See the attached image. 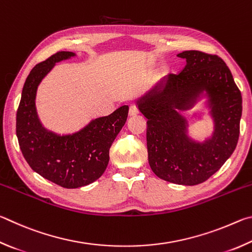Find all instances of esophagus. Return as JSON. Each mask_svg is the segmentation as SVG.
Returning a JSON list of instances; mask_svg holds the SVG:
<instances>
[{
  "label": "esophagus",
  "mask_w": 252,
  "mask_h": 252,
  "mask_svg": "<svg viewBox=\"0 0 252 252\" xmlns=\"http://www.w3.org/2000/svg\"><path fill=\"white\" fill-rule=\"evenodd\" d=\"M138 113H139V110H138L137 106L130 105V107H129V116H135V115H138Z\"/></svg>",
  "instance_id": "1"
}]
</instances>
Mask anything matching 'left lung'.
<instances>
[{
	"label": "left lung",
	"instance_id": "1",
	"mask_svg": "<svg viewBox=\"0 0 252 252\" xmlns=\"http://www.w3.org/2000/svg\"><path fill=\"white\" fill-rule=\"evenodd\" d=\"M186 66L169 74L137 100L147 121L148 162L157 177L193 186L220 169L236 149L240 133L242 97L226 63L217 55L185 51ZM206 92L214 119L213 135L196 142L187 135L179 112L191 109Z\"/></svg>",
	"mask_w": 252,
	"mask_h": 252
}]
</instances>
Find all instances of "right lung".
<instances>
[{
	"instance_id": "1",
	"label": "right lung",
	"mask_w": 252,
	"mask_h": 252,
	"mask_svg": "<svg viewBox=\"0 0 252 252\" xmlns=\"http://www.w3.org/2000/svg\"><path fill=\"white\" fill-rule=\"evenodd\" d=\"M73 56V52H57L35 66L24 83L16 113V136L31 168L50 182L69 189L90 185L104 174L109 161V148L128 115V106L124 105L69 135L55 134L43 127L35 107L37 87L56 63Z\"/></svg>"
}]
</instances>
